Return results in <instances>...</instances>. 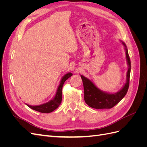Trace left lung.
<instances>
[{"label":"left lung","mask_w":147,"mask_h":147,"mask_svg":"<svg viewBox=\"0 0 147 147\" xmlns=\"http://www.w3.org/2000/svg\"><path fill=\"white\" fill-rule=\"evenodd\" d=\"M122 43L125 47L128 70L126 75V83L119 91L114 94H109L102 91L91 80L81 75L84 87V99L86 103L92 108L96 109H111L116 105L126 94L129 86L131 60L125 43L124 42H122Z\"/></svg>","instance_id":"left-lung-1"}]
</instances>
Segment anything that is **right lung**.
Returning <instances> with one entry per match:
<instances>
[{
	"mask_svg": "<svg viewBox=\"0 0 147 147\" xmlns=\"http://www.w3.org/2000/svg\"><path fill=\"white\" fill-rule=\"evenodd\" d=\"M72 75V73H68L65 74L64 76L62 78L61 81L60 82L59 85L57 88V90L56 93V95L54 98L48 102H47L45 104H43L40 105H36V106H32L27 105L29 107L32 109L37 112H41V113H48L52 112L53 111H54L55 109H56L59 105L61 104V102L62 101V89H63V84L67 79H68L69 77H70Z\"/></svg>",
	"mask_w": 147,
	"mask_h": 147,
	"instance_id": "obj_1",
	"label": "right lung"
}]
</instances>
